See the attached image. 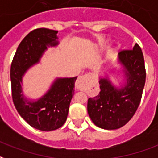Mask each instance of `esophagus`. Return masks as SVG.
<instances>
[{
	"instance_id": "1",
	"label": "esophagus",
	"mask_w": 158,
	"mask_h": 158,
	"mask_svg": "<svg viewBox=\"0 0 158 158\" xmlns=\"http://www.w3.org/2000/svg\"><path fill=\"white\" fill-rule=\"evenodd\" d=\"M89 79V77L88 75H84L79 77L75 83L76 89H78V90H83L84 88L85 87L86 82L88 81Z\"/></svg>"
}]
</instances>
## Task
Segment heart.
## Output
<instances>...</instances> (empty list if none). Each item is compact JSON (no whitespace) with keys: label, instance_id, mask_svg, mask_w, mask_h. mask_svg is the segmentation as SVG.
<instances>
[{"label":"heart","instance_id":"b5f03b06","mask_svg":"<svg viewBox=\"0 0 158 158\" xmlns=\"http://www.w3.org/2000/svg\"><path fill=\"white\" fill-rule=\"evenodd\" d=\"M106 43L105 40H100L99 41V45L100 46H102ZM114 53H115V49L114 48H111V49H109L107 52H106V57H105V59H104V61L103 63H107L109 60H110L112 58H113V56H114Z\"/></svg>","mask_w":158,"mask_h":158}]
</instances>
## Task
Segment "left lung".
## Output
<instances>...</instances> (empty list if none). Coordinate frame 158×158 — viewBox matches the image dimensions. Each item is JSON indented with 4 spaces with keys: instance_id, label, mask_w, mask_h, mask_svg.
<instances>
[{
    "instance_id": "8db88e82",
    "label": "left lung",
    "mask_w": 158,
    "mask_h": 158,
    "mask_svg": "<svg viewBox=\"0 0 158 158\" xmlns=\"http://www.w3.org/2000/svg\"><path fill=\"white\" fill-rule=\"evenodd\" d=\"M118 73H123L120 86L112 82L110 70L99 77L100 91L89 98L87 110L93 123L105 130H115L125 126L138 108L146 82L144 58L137 43L132 50L119 52Z\"/></svg>"
}]
</instances>
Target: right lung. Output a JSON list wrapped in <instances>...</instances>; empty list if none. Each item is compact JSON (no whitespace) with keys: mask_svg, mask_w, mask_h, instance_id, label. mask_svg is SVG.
Listing matches in <instances>:
<instances>
[{"mask_svg":"<svg viewBox=\"0 0 158 158\" xmlns=\"http://www.w3.org/2000/svg\"><path fill=\"white\" fill-rule=\"evenodd\" d=\"M58 31L35 29L21 42L10 66V83L14 106L19 115L35 129L54 131L67 120L77 77L56 78L43 96L37 100L23 94V80L25 73L40 62L48 48L59 44Z\"/></svg>","mask_w":158,"mask_h":158,"instance_id":"right-lung-1","label":"right lung"}]
</instances>
